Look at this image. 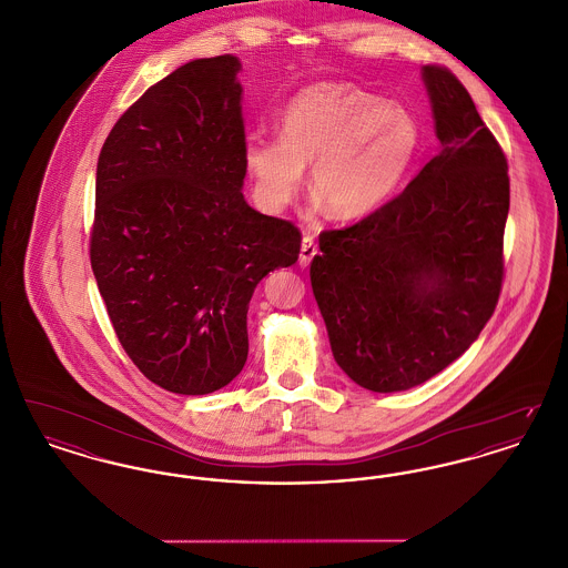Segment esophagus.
Masks as SVG:
<instances>
[{
    "label": "esophagus",
    "instance_id": "34e87169",
    "mask_svg": "<svg viewBox=\"0 0 568 568\" xmlns=\"http://www.w3.org/2000/svg\"><path fill=\"white\" fill-rule=\"evenodd\" d=\"M317 253H320V248H317V244L313 241V236H304L302 248H300V266L306 268Z\"/></svg>",
    "mask_w": 568,
    "mask_h": 568
}]
</instances>
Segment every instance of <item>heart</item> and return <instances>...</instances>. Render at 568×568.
<instances>
[{"instance_id":"b5f03b06","label":"heart","mask_w":568,"mask_h":568,"mask_svg":"<svg viewBox=\"0 0 568 568\" xmlns=\"http://www.w3.org/2000/svg\"><path fill=\"white\" fill-rule=\"evenodd\" d=\"M278 138L248 134L243 162L253 195L281 213L308 187L332 219L378 209L405 176L417 149V123L405 109L352 82H320L290 100L276 121Z\"/></svg>"}]
</instances>
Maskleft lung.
Masks as SVG:
<instances>
[{
    "label": "left lung",
    "instance_id": "left-lung-1",
    "mask_svg": "<svg viewBox=\"0 0 568 568\" xmlns=\"http://www.w3.org/2000/svg\"><path fill=\"white\" fill-rule=\"evenodd\" d=\"M440 153L403 193L320 234L311 283L336 364L378 394L438 375L494 315L505 278L509 168L470 93L426 65Z\"/></svg>",
    "mask_w": 568,
    "mask_h": 568
}]
</instances>
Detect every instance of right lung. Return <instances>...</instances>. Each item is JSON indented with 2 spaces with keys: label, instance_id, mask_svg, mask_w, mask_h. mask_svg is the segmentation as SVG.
I'll return each mask as SVG.
<instances>
[{
  "label": "right lung",
  "instance_id": "obj_1",
  "mask_svg": "<svg viewBox=\"0 0 568 568\" xmlns=\"http://www.w3.org/2000/svg\"><path fill=\"white\" fill-rule=\"evenodd\" d=\"M239 70L232 54L181 65L121 114L98 160L89 257L110 324L144 377L185 396L243 371L251 296L302 243L244 202Z\"/></svg>",
  "mask_w": 568,
  "mask_h": 568
}]
</instances>
